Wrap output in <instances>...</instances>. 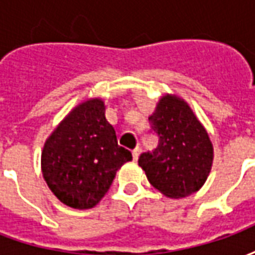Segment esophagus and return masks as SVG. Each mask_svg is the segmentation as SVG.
<instances>
[{
	"mask_svg": "<svg viewBox=\"0 0 255 255\" xmlns=\"http://www.w3.org/2000/svg\"><path fill=\"white\" fill-rule=\"evenodd\" d=\"M140 151H142V149L139 147V146H136L135 149L132 150V155H133V161H136L138 160V157L140 155Z\"/></svg>",
	"mask_w": 255,
	"mask_h": 255,
	"instance_id": "esophagus-1",
	"label": "esophagus"
}]
</instances>
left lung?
Returning a JSON list of instances; mask_svg holds the SVG:
<instances>
[{
  "label": "left lung",
  "instance_id": "8db88e82",
  "mask_svg": "<svg viewBox=\"0 0 255 255\" xmlns=\"http://www.w3.org/2000/svg\"><path fill=\"white\" fill-rule=\"evenodd\" d=\"M149 123L158 136V146L142 153L138 164L150 184L169 198L197 192L213 162V146L206 129L190 106L173 95L161 98Z\"/></svg>",
  "mask_w": 255,
  "mask_h": 255
}]
</instances>
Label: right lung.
I'll return each mask as SVG.
<instances>
[{"label": "right lung", "mask_w": 255, "mask_h": 255, "mask_svg": "<svg viewBox=\"0 0 255 255\" xmlns=\"http://www.w3.org/2000/svg\"><path fill=\"white\" fill-rule=\"evenodd\" d=\"M131 160V151L117 143L104 102L95 98L76 106L49 136L42 173L61 202L90 209L111 188L120 166Z\"/></svg>", "instance_id": "right-lung-1"}]
</instances>
